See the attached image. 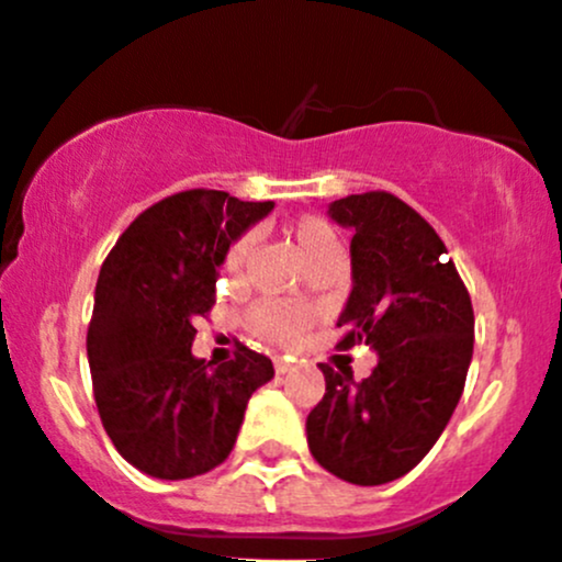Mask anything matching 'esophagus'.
Segmentation results:
<instances>
[{"label": "esophagus", "instance_id": "1", "mask_svg": "<svg viewBox=\"0 0 562 562\" xmlns=\"http://www.w3.org/2000/svg\"><path fill=\"white\" fill-rule=\"evenodd\" d=\"M274 370H277V375H285V372H291V361L274 359Z\"/></svg>", "mask_w": 562, "mask_h": 562}]
</instances>
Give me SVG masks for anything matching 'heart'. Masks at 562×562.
Instances as JSON below:
<instances>
[{"label":"heart","instance_id":"1","mask_svg":"<svg viewBox=\"0 0 562 562\" xmlns=\"http://www.w3.org/2000/svg\"><path fill=\"white\" fill-rule=\"evenodd\" d=\"M288 234L296 241V247L302 249L304 260L310 266L321 263L326 258H339V241L334 234L331 225L326 223L317 214H302V217L293 220L288 225ZM252 252V234L239 236L228 249H225L223 269L231 280H239L245 274V266ZM315 321V307L304 302H288V299H260L252 307L247 310V328L255 337L266 339L271 345H288L296 342Z\"/></svg>","mask_w":562,"mask_h":562}]
</instances>
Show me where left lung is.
I'll list each match as a JSON object with an SVG mask.
<instances>
[{
    "mask_svg": "<svg viewBox=\"0 0 562 562\" xmlns=\"http://www.w3.org/2000/svg\"><path fill=\"white\" fill-rule=\"evenodd\" d=\"M328 214L353 228L339 348L370 345L378 364L361 383L321 364L326 394L307 416V443L328 473L375 486L416 468L449 424L473 359V304L454 260L440 263V236L402 198L370 190Z\"/></svg>",
    "mask_w": 562,
    "mask_h": 562,
    "instance_id": "8db88e82",
    "label": "left lung"
}]
</instances>
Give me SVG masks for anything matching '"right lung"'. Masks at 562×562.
Returning <instances> with one entry per match:
<instances>
[{
	"instance_id": "obj_1",
	"label": "right lung",
	"mask_w": 562,
	"mask_h": 562,
	"mask_svg": "<svg viewBox=\"0 0 562 562\" xmlns=\"http://www.w3.org/2000/svg\"><path fill=\"white\" fill-rule=\"evenodd\" d=\"M274 203L181 190L140 212L113 245L87 331L100 422L116 451L155 479H192L225 462L271 359L236 345L212 367L192 356L195 317L217 302L225 249Z\"/></svg>"
}]
</instances>
